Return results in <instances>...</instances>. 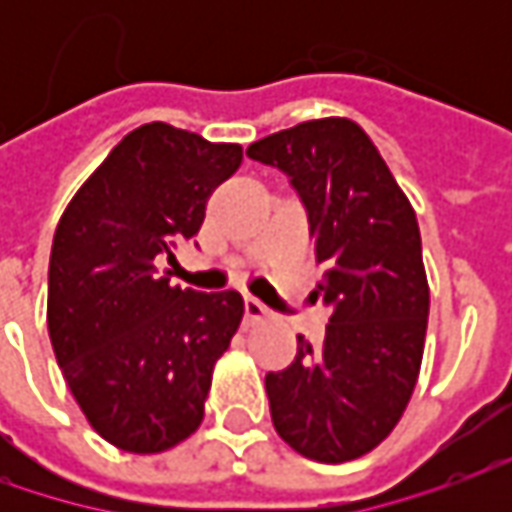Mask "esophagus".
<instances>
[{
  "label": "esophagus",
  "mask_w": 512,
  "mask_h": 512,
  "mask_svg": "<svg viewBox=\"0 0 512 512\" xmlns=\"http://www.w3.org/2000/svg\"><path fill=\"white\" fill-rule=\"evenodd\" d=\"M270 316V310H267L259 299H253V296H247L245 299V319L247 322H262Z\"/></svg>",
  "instance_id": "1"
}]
</instances>
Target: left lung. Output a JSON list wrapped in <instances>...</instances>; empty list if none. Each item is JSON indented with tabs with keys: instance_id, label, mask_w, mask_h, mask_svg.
Here are the masks:
<instances>
[{
	"instance_id": "8db88e82",
	"label": "left lung",
	"mask_w": 512,
	"mask_h": 512,
	"mask_svg": "<svg viewBox=\"0 0 512 512\" xmlns=\"http://www.w3.org/2000/svg\"><path fill=\"white\" fill-rule=\"evenodd\" d=\"M247 156L290 176L307 210L325 342L267 373L276 433L313 462L370 453L399 424L419 379L430 313L413 205L353 119L327 116L253 142Z\"/></svg>"
}]
</instances>
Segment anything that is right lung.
Instances as JSON below:
<instances>
[{
    "mask_svg": "<svg viewBox=\"0 0 512 512\" xmlns=\"http://www.w3.org/2000/svg\"><path fill=\"white\" fill-rule=\"evenodd\" d=\"M239 165L242 145L150 122L110 150L56 225L50 344L90 427L125 453H165L205 419L245 302L170 285L165 265Z\"/></svg>",
    "mask_w": 512,
    "mask_h": 512,
    "instance_id": "1",
    "label": "right lung"
}]
</instances>
